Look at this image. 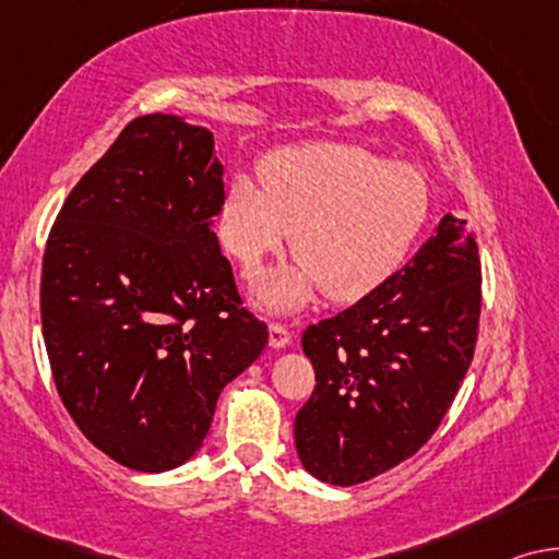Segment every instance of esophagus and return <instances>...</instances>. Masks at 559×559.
Segmentation results:
<instances>
[{
	"label": "esophagus",
	"mask_w": 559,
	"mask_h": 559,
	"mask_svg": "<svg viewBox=\"0 0 559 559\" xmlns=\"http://www.w3.org/2000/svg\"><path fill=\"white\" fill-rule=\"evenodd\" d=\"M269 336H271V347L273 349H283L288 347L290 340H294V334H290V329L286 324H281V321H273L269 326Z\"/></svg>",
	"instance_id": "34e87169"
}]
</instances>
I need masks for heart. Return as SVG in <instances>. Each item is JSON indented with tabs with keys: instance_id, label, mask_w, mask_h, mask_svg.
<instances>
[{
	"instance_id": "obj_1",
	"label": "heart",
	"mask_w": 559,
	"mask_h": 559,
	"mask_svg": "<svg viewBox=\"0 0 559 559\" xmlns=\"http://www.w3.org/2000/svg\"><path fill=\"white\" fill-rule=\"evenodd\" d=\"M430 194L418 169L352 144L281 148L263 179L233 175L223 204V242L255 269L288 240L298 261L255 281L276 311L301 309L324 288L334 301L367 296L405 261L428 219Z\"/></svg>"
}]
</instances>
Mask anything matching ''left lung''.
I'll use <instances>...</instances> for the list:
<instances>
[{"instance_id":"left-lung-1","label":"left lung","mask_w":559,"mask_h":559,"mask_svg":"<svg viewBox=\"0 0 559 559\" xmlns=\"http://www.w3.org/2000/svg\"><path fill=\"white\" fill-rule=\"evenodd\" d=\"M481 263L451 212L397 273L355 306L306 326L317 372L294 438L319 481L352 486L411 459L436 433L474 359Z\"/></svg>"}]
</instances>
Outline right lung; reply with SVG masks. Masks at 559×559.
<instances>
[{"mask_svg":"<svg viewBox=\"0 0 559 559\" xmlns=\"http://www.w3.org/2000/svg\"><path fill=\"white\" fill-rule=\"evenodd\" d=\"M223 202L212 133L148 114L85 171L47 238L55 388L81 433L133 471L190 461L219 392L269 344L212 233Z\"/></svg>","mask_w":559,"mask_h":559,"instance_id":"1","label":"right lung"}]
</instances>
